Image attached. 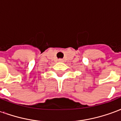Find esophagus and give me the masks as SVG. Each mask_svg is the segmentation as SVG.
I'll use <instances>...</instances> for the list:
<instances>
[{
    "label": "esophagus",
    "instance_id": "1",
    "mask_svg": "<svg viewBox=\"0 0 121 121\" xmlns=\"http://www.w3.org/2000/svg\"><path fill=\"white\" fill-rule=\"evenodd\" d=\"M59 61H61H61H63V60H62V59H60V60H59Z\"/></svg>",
    "mask_w": 121,
    "mask_h": 121
}]
</instances>
